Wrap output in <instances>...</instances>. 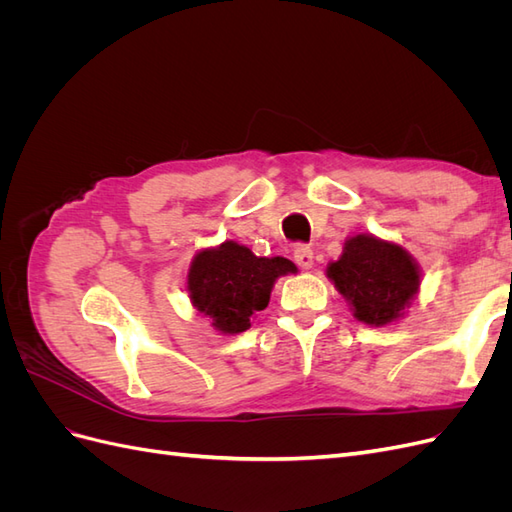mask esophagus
Listing matches in <instances>:
<instances>
[{"mask_svg":"<svg viewBox=\"0 0 512 512\" xmlns=\"http://www.w3.org/2000/svg\"><path fill=\"white\" fill-rule=\"evenodd\" d=\"M294 262L301 269H312L314 267V250L309 245H297L294 247Z\"/></svg>","mask_w":512,"mask_h":512,"instance_id":"1","label":"esophagus"}]
</instances>
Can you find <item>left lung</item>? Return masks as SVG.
<instances>
[{"label":"left lung","instance_id":"obj_1","mask_svg":"<svg viewBox=\"0 0 512 512\" xmlns=\"http://www.w3.org/2000/svg\"><path fill=\"white\" fill-rule=\"evenodd\" d=\"M327 277L369 327H391L421 292L423 271L404 245L359 232L344 241L342 256L327 265Z\"/></svg>","mask_w":512,"mask_h":512}]
</instances>
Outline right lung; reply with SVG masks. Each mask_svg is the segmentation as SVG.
<instances>
[{
	"label": "right lung",
	"mask_w": 512,
	"mask_h": 512,
	"mask_svg": "<svg viewBox=\"0 0 512 512\" xmlns=\"http://www.w3.org/2000/svg\"><path fill=\"white\" fill-rule=\"evenodd\" d=\"M297 271L288 258L256 256L247 245L224 241L194 254L185 290L196 312L211 320L213 331L239 335L269 305L275 282Z\"/></svg>",
	"instance_id": "right-lung-1"
}]
</instances>
